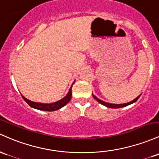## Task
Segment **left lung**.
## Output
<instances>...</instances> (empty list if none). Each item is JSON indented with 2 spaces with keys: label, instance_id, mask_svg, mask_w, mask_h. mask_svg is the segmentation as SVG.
Returning a JSON list of instances; mask_svg holds the SVG:
<instances>
[{
  "label": "left lung",
  "instance_id": "obj_1",
  "mask_svg": "<svg viewBox=\"0 0 159 159\" xmlns=\"http://www.w3.org/2000/svg\"><path fill=\"white\" fill-rule=\"evenodd\" d=\"M92 95H93V98L95 99L97 101V102H99V103L102 104V105L106 106V107H108V108H111V109H118V108L125 107V106H128V105H130V104H132V103H134V102H135L136 101H137V99H138L139 98V97H140V95H139V96H138V97H137V98L134 99V100L130 101V102H127V103H123V104H114V103H109V102H104V101L101 100V99H99L97 98V97H96V96H94L93 93H92Z\"/></svg>",
  "mask_w": 159,
  "mask_h": 159
}]
</instances>
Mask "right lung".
<instances>
[{
	"mask_svg": "<svg viewBox=\"0 0 159 159\" xmlns=\"http://www.w3.org/2000/svg\"><path fill=\"white\" fill-rule=\"evenodd\" d=\"M75 83V81L73 84ZM73 84H71L70 89H69V92H68L67 95L60 100H58L57 102H52V103H42V102H33V101L29 100V99H26L22 94H21L24 100L31 106V108H34L35 109H38V110H42V111H53L56 110H59L64 106H66L68 102L70 101L71 98V88H72Z\"/></svg>",
	"mask_w": 159,
	"mask_h": 159,
	"instance_id": "1",
	"label": "right lung"
}]
</instances>
